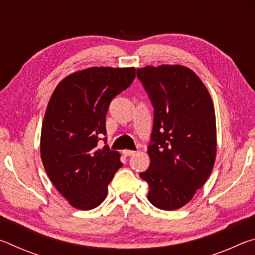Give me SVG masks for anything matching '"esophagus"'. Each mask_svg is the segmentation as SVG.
Listing matches in <instances>:
<instances>
[{
    "instance_id": "34e87169",
    "label": "esophagus",
    "mask_w": 255,
    "mask_h": 255,
    "mask_svg": "<svg viewBox=\"0 0 255 255\" xmlns=\"http://www.w3.org/2000/svg\"><path fill=\"white\" fill-rule=\"evenodd\" d=\"M135 153H136L135 150H130V149H125V150H123V154L125 155V156H131V155H133Z\"/></svg>"
}]
</instances>
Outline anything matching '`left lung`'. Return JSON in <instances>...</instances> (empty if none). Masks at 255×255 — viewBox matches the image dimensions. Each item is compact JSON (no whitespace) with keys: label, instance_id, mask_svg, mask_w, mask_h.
<instances>
[{"label":"left lung","instance_id":"1","mask_svg":"<svg viewBox=\"0 0 255 255\" xmlns=\"http://www.w3.org/2000/svg\"><path fill=\"white\" fill-rule=\"evenodd\" d=\"M153 106L147 146L150 204L175 210L191 200L209 178L216 158V118L211 98L195 73L180 65L137 70Z\"/></svg>","mask_w":255,"mask_h":255}]
</instances>
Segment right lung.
I'll list each match as a JSON object with an SVG mask.
<instances>
[{
	"label": "right lung",
	"instance_id": "add662e5",
	"mask_svg": "<svg viewBox=\"0 0 255 255\" xmlns=\"http://www.w3.org/2000/svg\"><path fill=\"white\" fill-rule=\"evenodd\" d=\"M135 76L133 67L86 68L65 77L51 94L41 128L42 164L55 188L77 209L100 205L123 166L117 152L98 143L107 141L110 102Z\"/></svg>",
	"mask_w": 255,
	"mask_h": 255
}]
</instances>
